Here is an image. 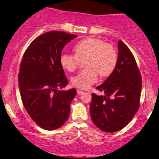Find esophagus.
<instances>
[{
    "label": "esophagus",
    "mask_w": 159,
    "mask_h": 159,
    "mask_svg": "<svg viewBox=\"0 0 159 159\" xmlns=\"http://www.w3.org/2000/svg\"><path fill=\"white\" fill-rule=\"evenodd\" d=\"M77 94H84V92L81 91V90L78 89V90H77Z\"/></svg>",
    "instance_id": "34e87169"
}]
</instances>
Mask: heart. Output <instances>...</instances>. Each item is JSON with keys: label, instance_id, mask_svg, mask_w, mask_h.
I'll list each match as a JSON object with an SVG mask.
<instances>
[{"label": "heart", "instance_id": "obj_1", "mask_svg": "<svg viewBox=\"0 0 159 159\" xmlns=\"http://www.w3.org/2000/svg\"><path fill=\"white\" fill-rule=\"evenodd\" d=\"M75 55L62 53L59 61L64 70L73 72L84 61L86 69L72 79L75 86L87 89L98 80V73L108 76L114 71L117 63V53L113 46L97 38H86L74 46Z\"/></svg>", "mask_w": 159, "mask_h": 159}]
</instances>
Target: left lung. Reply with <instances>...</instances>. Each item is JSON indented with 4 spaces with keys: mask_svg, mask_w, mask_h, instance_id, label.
I'll return each instance as SVG.
<instances>
[{
    "mask_svg": "<svg viewBox=\"0 0 159 159\" xmlns=\"http://www.w3.org/2000/svg\"><path fill=\"white\" fill-rule=\"evenodd\" d=\"M117 63L103 84L96 89L105 95L92 94V122L103 131L112 133L129 123L139 107L142 77L135 58L123 42H118Z\"/></svg>",
    "mask_w": 159,
    "mask_h": 159,
    "instance_id": "left-lung-1",
    "label": "left lung"
}]
</instances>
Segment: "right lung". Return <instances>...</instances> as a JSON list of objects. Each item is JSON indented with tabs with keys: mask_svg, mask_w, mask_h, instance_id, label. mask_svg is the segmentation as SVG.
<instances>
[{
	"mask_svg": "<svg viewBox=\"0 0 159 159\" xmlns=\"http://www.w3.org/2000/svg\"><path fill=\"white\" fill-rule=\"evenodd\" d=\"M75 37L65 31L47 32L24 53L18 75L20 93L28 114L45 130L57 129L69 117L76 90L58 89L68 84L59 59L66 44Z\"/></svg>",
	"mask_w": 159,
	"mask_h": 159,
	"instance_id": "right-lung-1",
	"label": "right lung"
}]
</instances>
